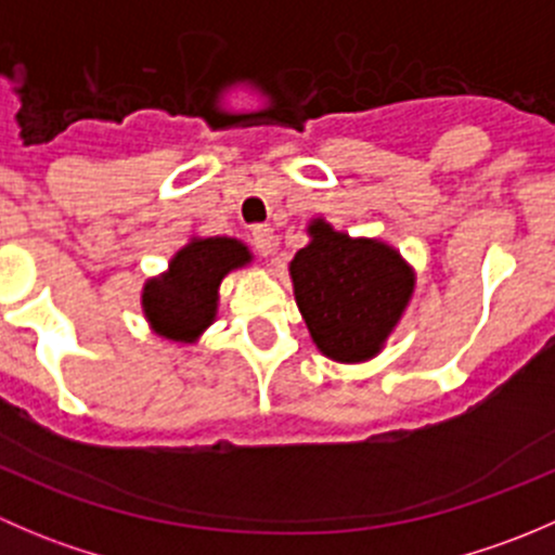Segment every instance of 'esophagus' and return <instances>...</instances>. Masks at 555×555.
Segmentation results:
<instances>
[{
  "mask_svg": "<svg viewBox=\"0 0 555 555\" xmlns=\"http://www.w3.org/2000/svg\"><path fill=\"white\" fill-rule=\"evenodd\" d=\"M251 244H255V249L260 251L262 257L273 255V228L268 225H255L251 228Z\"/></svg>",
  "mask_w": 555,
  "mask_h": 555,
  "instance_id": "34e87169",
  "label": "esophagus"
}]
</instances>
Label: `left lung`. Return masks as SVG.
<instances>
[{"instance_id": "left-lung-1", "label": "left lung", "mask_w": 555, "mask_h": 555, "mask_svg": "<svg viewBox=\"0 0 555 555\" xmlns=\"http://www.w3.org/2000/svg\"><path fill=\"white\" fill-rule=\"evenodd\" d=\"M306 233L289 279L313 346L344 365L373 360L411 306L416 271L391 244L335 231L324 217Z\"/></svg>"}]
</instances>
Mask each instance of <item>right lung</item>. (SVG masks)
I'll use <instances>...</instances> for the list:
<instances>
[{"mask_svg":"<svg viewBox=\"0 0 555 555\" xmlns=\"http://www.w3.org/2000/svg\"><path fill=\"white\" fill-rule=\"evenodd\" d=\"M251 249L231 236H190L171 255L169 268L142 287V313L150 330L179 346L198 344L215 324L220 284L251 262Z\"/></svg>","mask_w":555,"mask_h":555,"instance_id":"add662e5","label":"right lung"}]
</instances>
